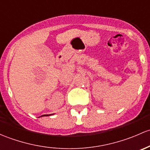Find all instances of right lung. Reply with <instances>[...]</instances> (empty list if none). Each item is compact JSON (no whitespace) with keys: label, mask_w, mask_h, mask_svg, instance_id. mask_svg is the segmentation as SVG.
I'll return each instance as SVG.
<instances>
[{"label":"right lung","mask_w":150,"mask_h":150,"mask_svg":"<svg viewBox=\"0 0 150 150\" xmlns=\"http://www.w3.org/2000/svg\"><path fill=\"white\" fill-rule=\"evenodd\" d=\"M45 115L46 116H47V115H42V116H45Z\"/></svg>","instance_id":"add662e5"}]
</instances>
